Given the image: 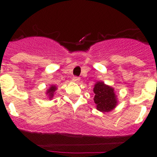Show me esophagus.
I'll list each match as a JSON object with an SVG mask.
<instances>
[{
	"mask_svg": "<svg viewBox=\"0 0 157 157\" xmlns=\"http://www.w3.org/2000/svg\"><path fill=\"white\" fill-rule=\"evenodd\" d=\"M72 80H73V82H78L80 81V78L78 77H76V76H75V77H73Z\"/></svg>",
	"mask_w": 157,
	"mask_h": 157,
	"instance_id": "34e87169",
	"label": "esophagus"
}]
</instances>
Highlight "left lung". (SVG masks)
<instances>
[{
    "mask_svg": "<svg viewBox=\"0 0 157 157\" xmlns=\"http://www.w3.org/2000/svg\"><path fill=\"white\" fill-rule=\"evenodd\" d=\"M94 98L96 108L101 112L112 111L118 105L117 95L113 87L106 85L104 82H97L94 85Z\"/></svg>",
    "mask_w": 157,
    "mask_h": 157,
    "instance_id": "left-lung-1",
    "label": "left lung"
}]
</instances>
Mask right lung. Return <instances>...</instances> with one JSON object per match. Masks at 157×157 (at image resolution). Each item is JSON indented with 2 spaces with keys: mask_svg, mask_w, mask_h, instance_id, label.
I'll list each match as a JSON object with an SVG mask.
<instances>
[{
  "mask_svg": "<svg viewBox=\"0 0 157 157\" xmlns=\"http://www.w3.org/2000/svg\"><path fill=\"white\" fill-rule=\"evenodd\" d=\"M57 90V87L55 85H51L49 86V88L47 89L46 92H45V94L46 96H48V98H49V100H52L53 96L56 94V90Z\"/></svg>",
  "mask_w": 157,
  "mask_h": 157,
  "instance_id": "add662e5",
  "label": "right lung"
}]
</instances>
